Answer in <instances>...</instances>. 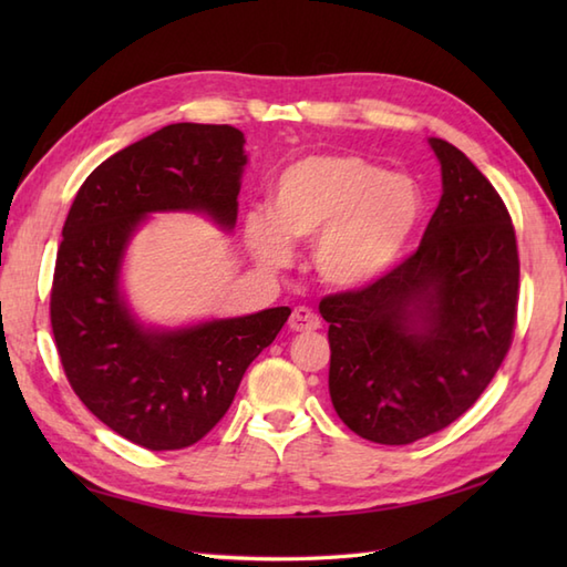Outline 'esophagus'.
<instances>
[{
	"label": "esophagus",
	"mask_w": 567,
	"mask_h": 567,
	"mask_svg": "<svg viewBox=\"0 0 567 567\" xmlns=\"http://www.w3.org/2000/svg\"><path fill=\"white\" fill-rule=\"evenodd\" d=\"M321 327V319L315 309L309 307H295L290 315V329L292 331H317Z\"/></svg>",
	"instance_id": "34e87169"
}]
</instances>
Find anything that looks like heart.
Here are the masks:
<instances>
[{
    "mask_svg": "<svg viewBox=\"0 0 567 567\" xmlns=\"http://www.w3.org/2000/svg\"><path fill=\"white\" fill-rule=\"evenodd\" d=\"M421 216L419 187L353 153H319L287 165L272 189V212L246 214L256 258L282 268L292 240L315 244V268L341 290L363 287L392 268Z\"/></svg>",
    "mask_w": 567,
    "mask_h": 567,
    "instance_id": "b5f03b06",
    "label": "heart"
}]
</instances>
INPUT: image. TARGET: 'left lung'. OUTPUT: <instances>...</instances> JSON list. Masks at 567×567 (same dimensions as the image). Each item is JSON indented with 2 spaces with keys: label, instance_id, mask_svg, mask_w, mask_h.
Returning a JSON list of instances; mask_svg holds the SVG:
<instances>
[{
  "label": "left lung",
  "instance_id": "left-lung-1",
  "mask_svg": "<svg viewBox=\"0 0 567 567\" xmlns=\"http://www.w3.org/2000/svg\"><path fill=\"white\" fill-rule=\"evenodd\" d=\"M443 195L419 248L360 290L323 297L329 392L358 436L406 445L473 406L509 353L519 302L512 216L463 151L431 138Z\"/></svg>",
  "mask_w": 567,
  "mask_h": 567
}]
</instances>
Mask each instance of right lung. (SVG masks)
Masks as SVG:
<instances>
[{
	"label": "right lung",
	"instance_id": "obj_1",
	"mask_svg": "<svg viewBox=\"0 0 567 567\" xmlns=\"http://www.w3.org/2000/svg\"><path fill=\"white\" fill-rule=\"evenodd\" d=\"M244 143L228 124L163 126L94 167L68 212L51 287L60 363L102 424L148 451L207 436L290 317V307H275L153 331L138 327L118 292L124 248L146 214L189 209L236 224Z\"/></svg>",
	"mask_w": 567,
	"mask_h": 567
}]
</instances>
